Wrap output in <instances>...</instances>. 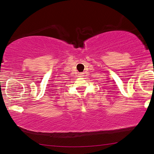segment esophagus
I'll return each instance as SVG.
<instances>
[{"mask_svg": "<svg viewBox=\"0 0 154 154\" xmlns=\"http://www.w3.org/2000/svg\"><path fill=\"white\" fill-rule=\"evenodd\" d=\"M83 73H82V72H80V73L79 74V77H83Z\"/></svg>", "mask_w": 154, "mask_h": 154, "instance_id": "esophagus-1", "label": "esophagus"}]
</instances>
